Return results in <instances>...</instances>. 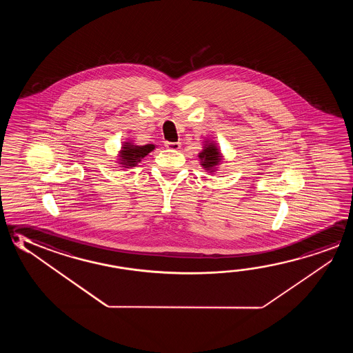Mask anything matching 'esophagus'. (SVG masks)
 <instances>
[{"mask_svg":"<svg viewBox=\"0 0 353 353\" xmlns=\"http://www.w3.org/2000/svg\"><path fill=\"white\" fill-rule=\"evenodd\" d=\"M165 146L170 149V150H179V148H181V143H170V141H168Z\"/></svg>","mask_w":353,"mask_h":353,"instance_id":"obj_1","label":"esophagus"}]
</instances>
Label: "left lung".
I'll list each match as a JSON object with an SVG mask.
<instances>
[{"mask_svg":"<svg viewBox=\"0 0 353 353\" xmlns=\"http://www.w3.org/2000/svg\"><path fill=\"white\" fill-rule=\"evenodd\" d=\"M198 157L202 161L201 165L209 172H214L215 166H218L221 161L219 150L216 149V146L213 143H207L202 152H199Z\"/></svg>","mask_w":353,"mask_h":353,"instance_id":"obj_1","label":"left lung"}]
</instances>
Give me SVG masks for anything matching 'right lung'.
Segmentation results:
<instances>
[{
  "label": "right lung",
  "instance_id": "obj_1",
  "mask_svg": "<svg viewBox=\"0 0 353 353\" xmlns=\"http://www.w3.org/2000/svg\"><path fill=\"white\" fill-rule=\"evenodd\" d=\"M155 149V145L148 144L133 145L132 143H125L121 146V152H119V163L121 168H134L138 165V162L141 161V159H144L149 152Z\"/></svg>",
  "mask_w": 353,
  "mask_h": 353
}]
</instances>
